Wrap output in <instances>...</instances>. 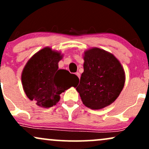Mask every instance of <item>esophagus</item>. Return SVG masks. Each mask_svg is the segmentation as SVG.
<instances>
[{"mask_svg":"<svg viewBox=\"0 0 149 149\" xmlns=\"http://www.w3.org/2000/svg\"><path fill=\"white\" fill-rule=\"evenodd\" d=\"M76 76H78V78H80V73H78V72H76Z\"/></svg>","mask_w":149,"mask_h":149,"instance_id":"obj_1","label":"esophagus"}]
</instances>
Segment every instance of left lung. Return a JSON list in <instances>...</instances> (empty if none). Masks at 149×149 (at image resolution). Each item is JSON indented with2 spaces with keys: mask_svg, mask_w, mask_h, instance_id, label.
I'll return each instance as SVG.
<instances>
[{
  "mask_svg": "<svg viewBox=\"0 0 149 149\" xmlns=\"http://www.w3.org/2000/svg\"><path fill=\"white\" fill-rule=\"evenodd\" d=\"M84 71L76 88L85 107L101 109L115 102L124 88L125 73L118 59L104 49L84 52Z\"/></svg>",
  "mask_w": 149,
  "mask_h": 149,
  "instance_id": "left-lung-1",
  "label": "left lung"
}]
</instances>
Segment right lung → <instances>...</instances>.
<instances>
[{
	"instance_id": "add662e5",
	"label": "right lung",
	"mask_w": 149,
	"mask_h": 149,
	"mask_svg": "<svg viewBox=\"0 0 149 149\" xmlns=\"http://www.w3.org/2000/svg\"><path fill=\"white\" fill-rule=\"evenodd\" d=\"M63 54L49 47L42 48L27 61L22 73L24 91L38 107L49 108L60 100V94L75 86L78 76L64 69L58 63Z\"/></svg>"
}]
</instances>
